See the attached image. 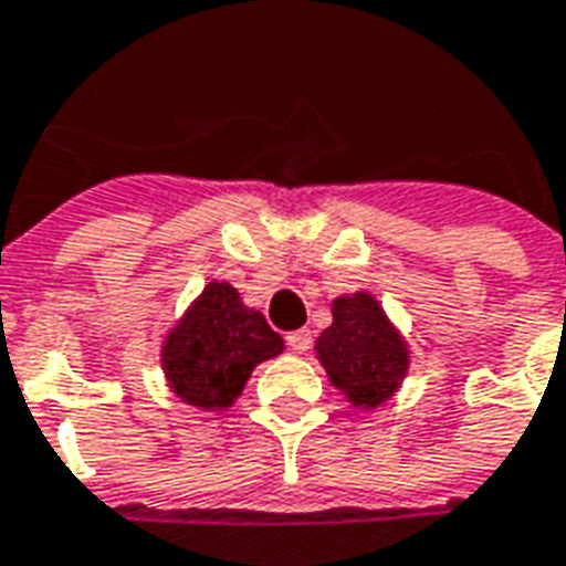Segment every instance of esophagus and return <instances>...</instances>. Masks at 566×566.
<instances>
[{
  "label": "esophagus",
  "mask_w": 566,
  "mask_h": 566,
  "mask_svg": "<svg viewBox=\"0 0 566 566\" xmlns=\"http://www.w3.org/2000/svg\"><path fill=\"white\" fill-rule=\"evenodd\" d=\"M287 347L294 350V354H305L308 347H312V333L308 329H296L287 336Z\"/></svg>",
  "instance_id": "34e87169"
}]
</instances>
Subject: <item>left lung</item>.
<instances>
[{
    "label": "left lung",
    "instance_id": "8db88e82",
    "mask_svg": "<svg viewBox=\"0 0 566 566\" xmlns=\"http://www.w3.org/2000/svg\"><path fill=\"white\" fill-rule=\"evenodd\" d=\"M315 357L329 384L357 411L387 405L411 368L408 338L368 291L333 300V324L317 336Z\"/></svg>",
    "mask_w": 566,
    "mask_h": 566
}]
</instances>
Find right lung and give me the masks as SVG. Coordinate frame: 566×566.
I'll list each match as a JSON object with an SVG mask.
<instances>
[{
    "mask_svg": "<svg viewBox=\"0 0 566 566\" xmlns=\"http://www.w3.org/2000/svg\"><path fill=\"white\" fill-rule=\"evenodd\" d=\"M284 338L266 317L242 303L230 282L212 279L161 342V371L170 392L198 411H228L251 371L279 357Z\"/></svg>",
    "mask_w": 566,
    "mask_h": 566,
    "instance_id": "obj_1",
    "label": "right lung"
}]
</instances>
